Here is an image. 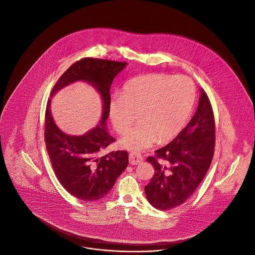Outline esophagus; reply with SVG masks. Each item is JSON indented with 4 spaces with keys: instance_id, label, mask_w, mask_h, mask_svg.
I'll return each instance as SVG.
<instances>
[{
    "instance_id": "1",
    "label": "esophagus",
    "mask_w": 255,
    "mask_h": 255,
    "mask_svg": "<svg viewBox=\"0 0 255 255\" xmlns=\"http://www.w3.org/2000/svg\"><path fill=\"white\" fill-rule=\"evenodd\" d=\"M142 161H143V158L139 154H136V153L129 154V162L131 165H138L142 163Z\"/></svg>"
}]
</instances>
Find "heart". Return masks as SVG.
I'll return each mask as SVG.
<instances>
[{
	"mask_svg": "<svg viewBox=\"0 0 255 255\" xmlns=\"http://www.w3.org/2000/svg\"><path fill=\"white\" fill-rule=\"evenodd\" d=\"M195 102V86L186 77L150 74L129 80L121 95L109 104V115L118 133H124L136 120H140L119 140L121 147L135 153L150 148L157 139L165 142L181 131Z\"/></svg>",
	"mask_w": 255,
	"mask_h": 255,
	"instance_id": "heart-1",
	"label": "heart"
}]
</instances>
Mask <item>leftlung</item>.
Listing matches in <instances>:
<instances>
[{
    "label": "left lung",
    "instance_id": "left-lung-1",
    "mask_svg": "<svg viewBox=\"0 0 255 255\" xmlns=\"http://www.w3.org/2000/svg\"><path fill=\"white\" fill-rule=\"evenodd\" d=\"M196 113L170 143L147 157L154 167V176L144 192L149 204L158 210H170L183 204L195 192L206 176L215 151L216 133L213 109L205 91ZM166 159L170 167L162 166L156 158Z\"/></svg>",
    "mask_w": 255,
    "mask_h": 255
}]
</instances>
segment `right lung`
Listing matches in <instances>:
<instances>
[{
  "instance_id": "right-lung-1",
  "label": "right lung",
  "mask_w": 255,
  "mask_h": 255,
  "mask_svg": "<svg viewBox=\"0 0 255 255\" xmlns=\"http://www.w3.org/2000/svg\"><path fill=\"white\" fill-rule=\"evenodd\" d=\"M127 63L103 59L84 58L73 64L54 85L50 98L62 88L85 81L92 85L102 99V116L98 124L80 136L64 133L51 115L49 99L45 112L44 140L52 168L63 187L84 202H93L107 196L118 176L128 166L125 150L112 151L102 156L104 148L114 142L107 129L110 89L114 79Z\"/></svg>"
}]
</instances>
